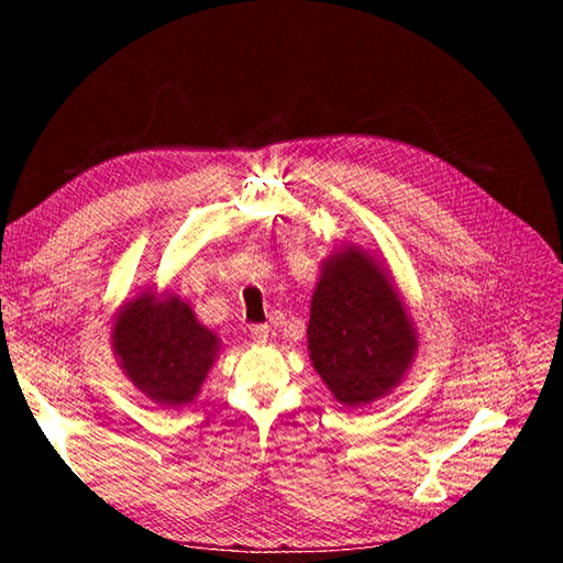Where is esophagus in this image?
Segmentation results:
<instances>
[{
  "label": "esophagus",
  "mask_w": 563,
  "mask_h": 563,
  "mask_svg": "<svg viewBox=\"0 0 563 563\" xmlns=\"http://www.w3.org/2000/svg\"><path fill=\"white\" fill-rule=\"evenodd\" d=\"M251 338L255 340V343H267V340H269L267 323H255V327H251Z\"/></svg>",
  "instance_id": "34e87169"
}]
</instances>
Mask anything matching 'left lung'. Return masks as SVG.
<instances>
[{"mask_svg": "<svg viewBox=\"0 0 563 563\" xmlns=\"http://www.w3.org/2000/svg\"><path fill=\"white\" fill-rule=\"evenodd\" d=\"M310 356L321 380L345 406H362L395 387L418 340L395 288L362 251L331 255L312 296Z\"/></svg>", "mask_w": 563, "mask_h": 563, "instance_id": "left-lung-1", "label": "left lung"}]
</instances>
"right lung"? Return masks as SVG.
Returning <instances> with one entry per match:
<instances>
[{"label": "right lung", "instance_id": "right-lung-1", "mask_svg": "<svg viewBox=\"0 0 563 563\" xmlns=\"http://www.w3.org/2000/svg\"><path fill=\"white\" fill-rule=\"evenodd\" d=\"M114 352L131 383L168 406L192 401L218 352V338L178 298L141 296L119 312Z\"/></svg>", "mask_w": 563, "mask_h": 563}]
</instances>
